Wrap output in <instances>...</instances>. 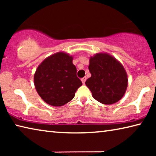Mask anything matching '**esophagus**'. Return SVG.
Here are the masks:
<instances>
[{
	"mask_svg": "<svg viewBox=\"0 0 156 156\" xmlns=\"http://www.w3.org/2000/svg\"><path fill=\"white\" fill-rule=\"evenodd\" d=\"M86 80H87V78H86V77H84V78H83L81 79V80H82V82H83V84L85 83V81H86Z\"/></svg>",
	"mask_w": 156,
	"mask_h": 156,
	"instance_id": "34e87169",
	"label": "esophagus"
}]
</instances>
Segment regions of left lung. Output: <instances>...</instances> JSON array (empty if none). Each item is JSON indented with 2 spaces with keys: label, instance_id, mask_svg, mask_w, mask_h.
I'll return each mask as SVG.
<instances>
[{
  "label": "left lung",
  "instance_id": "left-lung-1",
  "mask_svg": "<svg viewBox=\"0 0 156 156\" xmlns=\"http://www.w3.org/2000/svg\"><path fill=\"white\" fill-rule=\"evenodd\" d=\"M91 76L85 82L92 96L104 105H112L122 98L128 85L127 73L120 61L105 52L89 58Z\"/></svg>",
  "mask_w": 156,
  "mask_h": 156
}]
</instances>
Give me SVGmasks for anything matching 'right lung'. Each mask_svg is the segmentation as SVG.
<instances>
[{
  "mask_svg": "<svg viewBox=\"0 0 156 156\" xmlns=\"http://www.w3.org/2000/svg\"><path fill=\"white\" fill-rule=\"evenodd\" d=\"M73 56L59 51L46 58L37 67L34 82L36 90L44 102L63 106L75 96L82 82L76 76Z\"/></svg>",
  "mask_w": 156,
  "mask_h": 156,
  "instance_id": "add662e5",
  "label": "right lung"
}]
</instances>
